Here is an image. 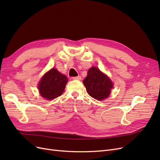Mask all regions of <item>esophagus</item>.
Masks as SVG:
<instances>
[{
    "label": "esophagus",
    "instance_id": "obj_1",
    "mask_svg": "<svg viewBox=\"0 0 160 160\" xmlns=\"http://www.w3.org/2000/svg\"><path fill=\"white\" fill-rule=\"evenodd\" d=\"M72 79L73 80H81V76H77V77H72Z\"/></svg>",
    "mask_w": 160,
    "mask_h": 160
}]
</instances>
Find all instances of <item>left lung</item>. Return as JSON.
I'll list each match as a JSON object with an SVG mask.
<instances>
[{
	"instance_id": "1",
	"label": "left lung",
	"mask_w": 160,
	"mask_h": 160,
	"mask_svg": "<svg viewBox=\"0 0 160 160\" xmlns=\"http://www.w3.org/2000/svg\"><path fill=\"white\" fill-rule=\"evenodd\" d=\"M83 83L88 94L99 101L107 99L113 87L109 77L95 67H92L88 70V75Z\"/></svg>"
}]
</instances>
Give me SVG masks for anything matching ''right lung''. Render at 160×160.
Listing matches in <instances>:
<instances>
[{
  "mask_svg": "<svg viewBox=\"0 0 160 160\" xmlns=\"http://www.w3.org/2000/svg\"><path fill=\"white\" fill-rule=\"evenodd\" d=\"M68 79L57 69L52 68L42 76L38 84V91L43 98L52 100L63 93Z\"/></svg>",
  "mask_w": 160,
  "mask_h": 160,
  "instance_id": "1",
  "label": "right lung"
}]
</instances>
